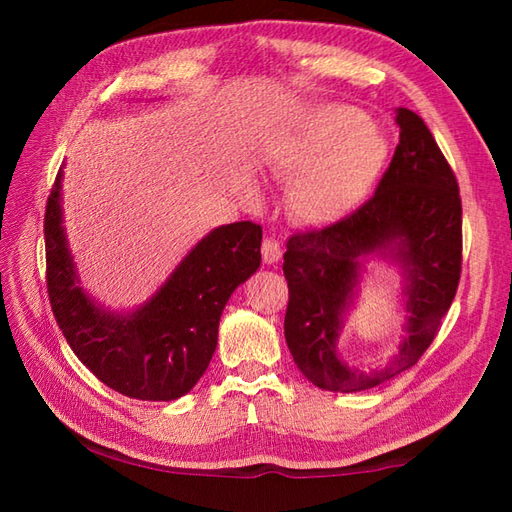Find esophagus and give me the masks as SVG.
<instances>
[{
	"mask_svg": "<svg viewBox=\"0 0 512 512\" xmlns=\"http://www.w3.org/2000/svg\"><path fill=\"white\" fill-rule=\"evenodd\" d=\"M262 257H264L266 264H277L279 262V259H281V246H279L277 239H273V237H266L264 239Z\"/></svg>",
	"mask_w": 512,
	"mask_h": 512,
	"instance_id": "34e87169",
	"label": "esophagus"
}]
</instances>
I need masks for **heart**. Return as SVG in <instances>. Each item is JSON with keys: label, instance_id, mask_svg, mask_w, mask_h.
<instances>
[{"label": "heart", "instance_id": "obj_1", "mask_svg": "<svg viewBox=\"0 0 512 512\" xmlns=\"http://www.w3.org/2000/svg\"><path fill=\"white\" fill-rule=\"evenodd\" d=\"M387 140L363 112L321 105L273 147V173L292 180L288 211L310 228L350 217L385 167Z\"/></svg>", "mask_w": 512, "mask_h": 512}]
</instances>
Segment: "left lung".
<instances>
[{
  "instance_id": "obj_1",
  "label": "left lung",
  "mask_w": 512,
  "mask_h": 512,
  "mask_svg": "<svg viewBox=\"0 0 512 512\" xmlns=\"http://www.w3.org/2000/svg\"><path fill=\"white\" fill-rule=\"evenodd\" d=\"M400 140L374 198L347 220L292 235L284 255V334L301 374L328 391L372 389L418 361L449 312L462 266V202L447 158L422 118L400 107ZM369 261L399 275L406 336L380 368L361 373L338 354V336Z\"/></svg>"
}]
</instances>
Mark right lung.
Wrapping results in <instances>:
<instances>
[{
    "instance_id": "1",
    "label": "right lung",
    "mask_w": 512,
    "mask_h": 512,
    "mask_svg": "<svg viewBox=\"0 0 512 512\" xmlns=\"http://www.w3.org/2000/svg\"><path fill=\"white\" fill-rule=\"evenodd\" d=\"M63 167L46 206L48 295L72 352L114 391L176 400L206 372L222 310L262 264V226L235 222L198 239L147 301L107 308L83 286L63 226Z\"/></svg>"
}]
</instances>
